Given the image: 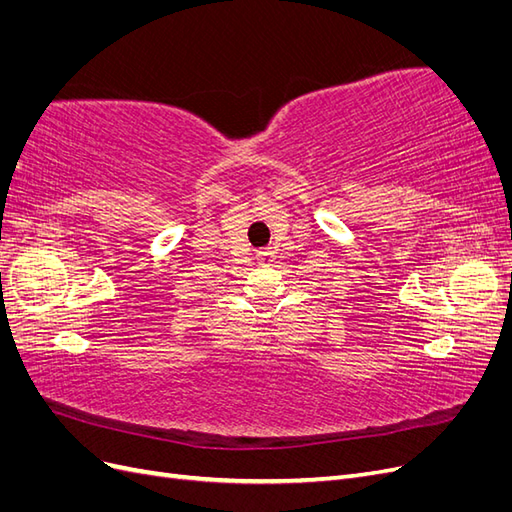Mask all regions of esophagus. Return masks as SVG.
I'll return each mask as SVG.
<instances>
[{
  "label": "esophagus",
  "instance_id": "esophagus-1",
  "mask_svg": "<svg viewBox=\"0 0 512 512\" xmlns=\"http://www.w3.org/2000/svg\"><path fill=\"white\" fill-rule=\"evenodd\" d=\"M271 258H273V252H271V250H260V252H256V260L260 262V265H267V262H271Z\"/></svg>",
  "mask_w": 512,
  "mask_h": 512
}]
</instances>
